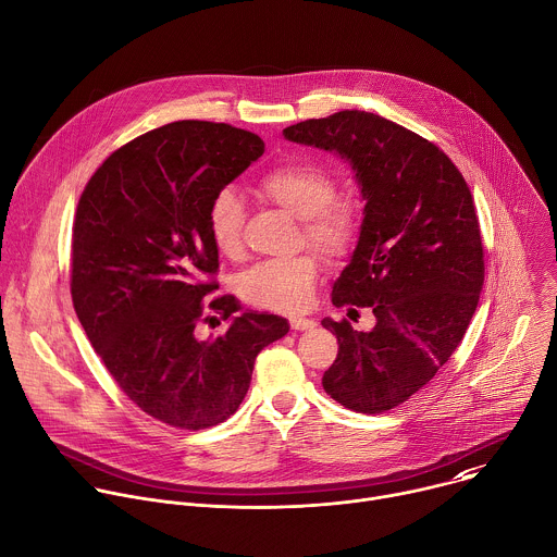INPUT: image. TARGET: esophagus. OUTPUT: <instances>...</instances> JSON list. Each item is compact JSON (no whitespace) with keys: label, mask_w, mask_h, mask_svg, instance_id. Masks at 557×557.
Returning <instances> with one entry per match:
<instances>
[{"label":"esophagus","mask_w":557,"mask_h":557,"mask_svg":"<svg viewBox=\"0 0 557 557\" xmlns=\"http://www.w3.org/2000/svg\"><path fill=\"white\" fill-rule=\"evenodd\" d=\"M317 326L314 320H308V317H293L290 329L293 331H312Z\"/></svg>","instance_id":"1"}]
</instances>
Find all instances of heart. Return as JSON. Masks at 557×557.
Here are the masks:
<instances>
[{
	"mask_svg": "<svg viewBox=\"0 0 557 557\" xmlns=\"http://www.w3.org/2000/svg\"><path fill=\"white\" fill-rule=\"evenodd\" d=\"M260 194L301 220L306 243L326 256H344L357 235V215L344 200H335V178L317 165L293 163L267 172ZM215 249L226 258L243 253L245 200L233 187L220 189L207 213ZM320 267L308 253L288 260H269L249 269L240 280L243 297L260 308L297 312L308 306Z\"/></svg>",
	"mask_w": 557,
	"mask_h": 557,
	"instance_id": "b5f03b06",
	"label": "heart"
}]
</instances>
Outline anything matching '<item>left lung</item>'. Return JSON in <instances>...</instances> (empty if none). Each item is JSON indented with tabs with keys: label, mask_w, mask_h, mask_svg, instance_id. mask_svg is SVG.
I'll return each mask as SVG.
<instances>
[{
	"label": "left lung",
	"mask_w": 557,
	"mask_h": 557,
	"mask_svg": "<svg viewBox=\"0 0 557 557\" xmlns=\"http://www.w3.org/2000/svg\"><path fill=\"white\" fill-rule=\"evenodd\" d=\"M282 134L344 158L361 191L357 247L333 304L370 308L374 329L324 317L339 352L322 383L344 408L381 414L432 381L479 306L485 262L471 191L434 143L372 112L344 110Z\"/></svg>",
	"instance_id": "8db88e82"
}]
</instances>
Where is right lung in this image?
I'll return each instance as SVG.
<instances>
[{"mask_svg": "<svg viewBox=\"0 0 557 557\" xmlns=\"http://www.w3.org/2000/svg\"><path fill=\"white\" fill-rule=\"evenodd\" d=\"M264 153L226 123L176 121L116 149L82 194L72 233V304L129 399L181 430L226 421L247 396L262 348L288 333L280 314L243 310L218 288L213 196ZM215 309L220 338L195 326Z\"/></svg>", "mask_w": 557, "mask_h": 557, "instance_id": "right-lung-1", "label": "right lung"}]
</instances>
